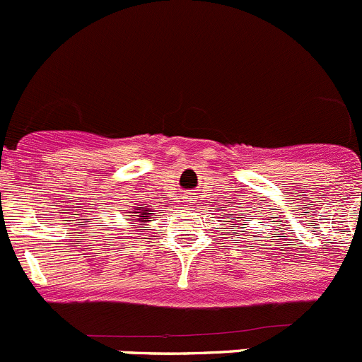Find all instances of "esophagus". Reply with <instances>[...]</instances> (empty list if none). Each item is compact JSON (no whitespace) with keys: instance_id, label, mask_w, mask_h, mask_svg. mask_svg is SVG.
Masks as SVG:
<instances>
[{"instance_id":"esophagus-1","label":"esophagus","mask_w":362,"mask_h":362,"mask_svg":"<svg viewBox=\"0 0 362 362\" xmlns=\"http://www.w3.org/2000/svg\"><path fill=\"white\" fill-rule=\"evenodd\" d=\"M189 198H191V197H187V200H185V202H187V204H192V200H189Z\"/></svg>"}]
</instances>
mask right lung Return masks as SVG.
Wrapping results in <instances>:
<instances>
[{
	"mask_svg": "<svg viewBox=\"0 0 362 362\" xmlns=\"http://www.w3.org/2000/svg\"><path fill=\"white\" fill-rule=\"evenodd\" d=\"M135 211H144V207H137V209H135ZM146 212H148V214H150V212H153V211H146ZM146 212H139V219H143V221H144V219H148Z\"/></svg>",
	"mask_w": 362,
	"mask_h": 362,
	"instance_id": "add662e5",
	"label": "right lung"
}]
</instances>
